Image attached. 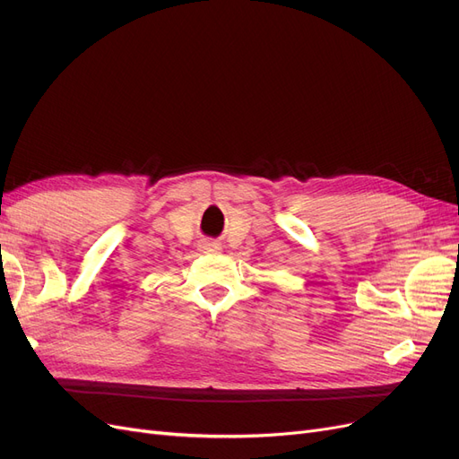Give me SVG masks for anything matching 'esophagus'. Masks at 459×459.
I'll list each match as a JSON object with an SVG mask.
<instances>
[{"label":"esophagus","instance_id":"esophagus-1","mask_svg":"<svg viewBox=\"0 0 459 459\" xmlns=\"http://www.w3.org/2000/svg\"><path fill=\"white\" fill-rule=\"evenodd\" d=\"M201 248L204 253H220L221 251V243L218 241H203Z\"/></svg>","mask_w":459,"mask_h":459}]
</instances>
